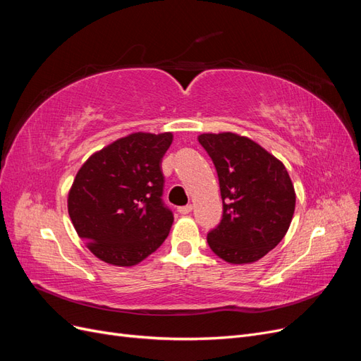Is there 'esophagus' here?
Listing matches in <instances>:
<instances>
[{"label": "esophagus", "instance_id": "1", "mask_svg": "<svg viewBox=\"0 0 361 361\" xmlns=\"http://www.w3.org/2000/svg\"><path fill=\"white\" fill-rule=\"evenodd\" d=\"M191 211H192V204H187V206L178 207V212L182 214V215H187V214H190Z\"/></svg>", "mask_w": 361, "mask_h": 361}]
</instances>
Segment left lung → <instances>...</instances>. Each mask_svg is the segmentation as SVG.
<instances>
[{
    "instance_id": "obj_1",
    "label": "left lung",
    "mask_w": 361,
    "mask_h": 361,
    "mask_svg": "<svg viewBox=\"0 0 361 361\" xmlns=\"http://www.w3.org/2000/svg\"><path fill=\"white\" fill-rule=\"evenodd\" d=\"M223 199L220 224L207 233L214 253L228 264H251L285 238L295 190L283 162L256 141L233 133L202 134Z\"/></svg>"
}]
</instances>
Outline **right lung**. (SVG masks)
<instances>
[{"instance_id": "obj_1", "label": "right lung", "mask_w": 361, "mask_h": 361, "mask_svg": "<svg viewBox=\"0 0 361 361\" xmlns=\"http://www.w3.org/2000/svg\"><path fill=\"white\" fill-rule=\"evenodd\" d=\"M171 133H134L96 152L68 195L76 233L106 264L133 267L166 241L173 214L162 202V157Z\"/></svg>"}]
</instances>
